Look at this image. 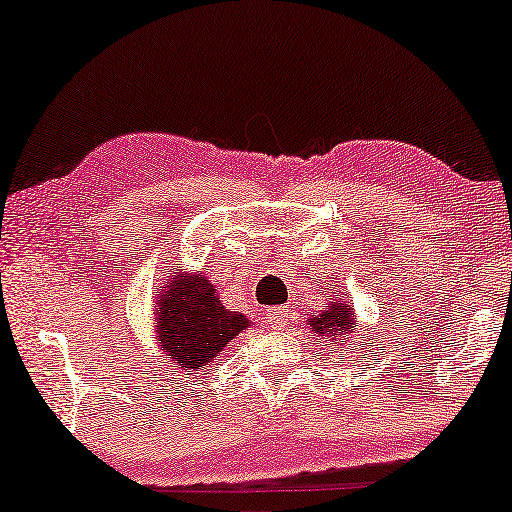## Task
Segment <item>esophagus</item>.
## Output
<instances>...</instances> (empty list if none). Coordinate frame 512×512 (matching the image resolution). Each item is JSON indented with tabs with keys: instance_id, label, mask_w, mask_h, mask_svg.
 Here are the masks:
<instances>
[{
	"instance_id": "34e87169",
	"label": "esophagus",
	"mask_w": 512,
	"mask_h": 512,
	"mask_svg": "<svg viewBox=\"0 0 512 512\" xmlns=\"http://www.w3.org/2000/svg\"><path fill=\"white\" fill-rule=\"evenodd\" d=\"M265 321L277 331H282V328L289 326V310L286 307H272V310L265 312Z\"/></svg>"
}]
</instances>
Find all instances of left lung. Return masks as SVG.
I'll return each instance as SVG.
<instances>
[{
	"mask_svg": "<svg viewBox=\"0 0 512 512\" xmlns=\"http://www.w3.org/2000/svg\"><path fill=\"white\" fill-rule=\"evenodd\" d=\"M356 314H354V305L347 303V300H328L324 310L319 314H312L307 319V326L312 328L319 338L328 340L331 345V354L333 349L338 352H349V340L356 338Z\"/></svg>",
	"mask_w": 512,
	"mask_h": 512,
	"instance_id": "obj_1",
	"label": "left lung"
}]
</instances>
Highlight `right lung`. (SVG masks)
Here are the masks:
<instances>
[{"instance_id":"right-lung-1","label":"right lung","mask_w":512,"mask_h":512,"mask_svg":"<svg viewBox=\"0 0 512 512\" xmlns=\"http://www.w3.org/2000/svg\"><path fill=\"white\" fill-rule=\"evenodd\" d=\"M179 263L167 270L156 291V340L174 368L202 370L254 321L226 310L219 291L202 272H181Z\"/></svg>"}]
</instances>
